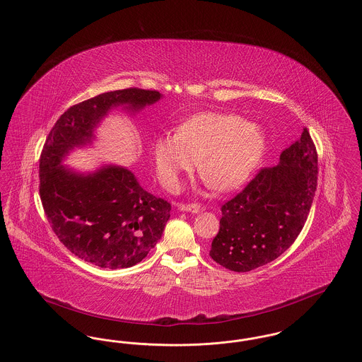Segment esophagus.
Returning a JSON list of instances; mask_svg holds the SVG:
<instances>
[{"label": "esophagus", "mask_w": 362, "mask_h": 362, "mask_svg": "<svg viewBox=\"0 0 362 362\" xmlns=\"http://www.w3.org/2000/svg\"><path fill=\"white\" fill-rule=\"evenodd\" d=\"M177 207L182 211H189V213H199L204 210V206L199 204H180Z\"/></svg>", "instance_id": "obj_1"}]
</instances>
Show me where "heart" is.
I'll list each match as a JSON object with an SVG mask.
<instances>
[{"label": "heart", "mask_w": 362, "mask_h": 362, "mask_svg": "<svg viewBox=\"0 0 362 362\" xmlns=\"http://www.w3.org/2000/svg\"><path fill=\"white\" fill-rule=\"evenodd\" d=\"M156 171L173 189L182 173H189L198 158V171L213 189L240 187L257 170L267 151V139L243 117L223 112L198 114L183 122L175 134L153 142Z\"/></svg>", "instance_id": "1"}]
</instances>
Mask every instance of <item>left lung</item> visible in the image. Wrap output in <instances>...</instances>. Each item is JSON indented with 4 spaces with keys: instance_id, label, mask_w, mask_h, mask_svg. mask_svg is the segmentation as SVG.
I'll return each instance as SVG.
<instances>
[{
    "instance_id": "8db88e82",
    "label": "left lung",
    "mask_w": 362,
    "mask_h": 362,
    "mask_svg": "<svg viewBox=\"0 0 362 362\" xmlns=\"http://www.w3.org/2000/svg\"><path fill=\"white\" fill-rule=\"evenodd\" d=\"M317 185V153L307 129L279 163L262 168L235 198L221 206L220 230L210 257L245 273L282 255L307 221Z\"/></svg>"
}]
</instances>
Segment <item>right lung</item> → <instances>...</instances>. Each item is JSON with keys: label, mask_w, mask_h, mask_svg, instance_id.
Listing matches in <instances>:
<instances>
[{"label": "right lung", "mask_w": 362, "mask_h": 362, "mask_svg": "<svg viewBox=\"0 0 362 362\" xmlns=\"http://www.w3.org/2000/svg\"><path fill=\"white\" fill-rule=\"evenodd\" d=\"M161 99L157 90L127 88L68 108L52 126L39 160V194L54 233L71 254L103 269L137 264L160 240L171 204L142 189L134 173L107 164L81 173L62 165L86 146L110 110L137 112Z\"/></svg>", "instance_id": "right-lung-1"}]
</instances>
